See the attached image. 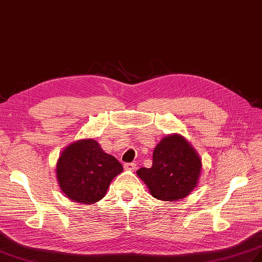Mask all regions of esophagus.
I'll return each mask as SVG.
<instances>
[{
    "label": "esophagus",
    "instance_id": "esophagus-1",
    "mask_svg": "<svg viewBox=\"0 0 262 262\" xmlns=\"http://www.w3.org/2000/svg\"><path fill=\"white\" fill-rule=\"evenodd\" d=\"M125 170H129V171H135L136 170V163L132 162V163H125L124 164Z\"/></svg>",
    "mask_w": 262,
    "mask_h": 262
}]
</instances>
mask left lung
Here are the masks:
<instances>
[{
	"mask_svg": "<svg viewBox=\"0 0 262 262\" xmlns=\"http://www.w3.org/2000/svg\"><path fill=\"white\" fill-rule=\"evenodd\" d=\"M202 159L185 137H163L154 148L151 168H141L137 176L152 196L163 202H176L188 196L197 186Z\"/></svg>",
	"mask_w": 262,
	"mask_h": 262,
	"instance_id": "obj_1",
	"label": "left lung"
}]
</instances>
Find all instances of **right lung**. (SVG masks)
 I'll list each match as a JSON object with an SVG mask.
<instances>
[{"label": "right lung", "mask_w": 262, "mask_h": 262, "mask_svg": "<svg viewBox=\"0 0 262 262\" xmlns=\"http://www.w3.org/2000/svg\"><path fill=\"white\" fill-rule=\"evenodd\" d=\"M122 172L115 157L103 152L92 138L70 144L59 155L56 165L57 182L71 200L94 204L107 193L110 182Z\"/></svg>", "instance_id": "obj_1"}]
</instances>
